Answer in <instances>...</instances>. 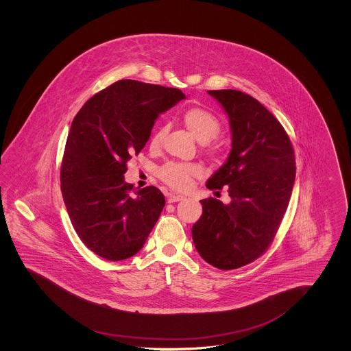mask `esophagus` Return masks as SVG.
Instances as JSON below:
<instances>
[{"instance_id": "34e87169", "label": "esophagus", "mask_w": 351, "mask_h": 351, "mask_svg": "<svg viewBox=\"0 0 351 351\" xmlns=\"http://www.w3.org/2000/svg\"><path fill=\"white\" fill-rule=\"evenodd\" d=\"M183 200H185V197L180 196V195H168L167 201L169 204H171V202H178V201Z\"/></svg>"}]
</instances>
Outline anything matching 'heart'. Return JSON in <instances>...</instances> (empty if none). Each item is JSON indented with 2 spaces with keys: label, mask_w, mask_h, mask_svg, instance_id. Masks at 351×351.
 Wrapping results in <instances>:
<instances>
[{
  "label": "heart",
  "mask_w": 351,
  "mask_h": 351,
  "mask_svg": "<svg viewBox=\"0 0 351 351\" xmlns=\"http://www.w3.org/2000/svg\"><path fill=\"white\" fill-rule=\"evenodd\" d=\"M182 119L191 135L199 142L205 143V151L209 155L216 156L221 152L217 143H206L210 139H213L219 133V129H221L219 119L212 112H209L205 108L195 106V108L186 109L183 113ZM165 134H166V126H160L152 135L151 145L154 147H158L162 143ZM201 175H202V169L200 166L193 163L171 162L159 169V178L167 184L169 188L175 191L189 189L193 183V179L200 178Z\"/></svg>",
  "instance_id": "obj_1"
}]
</instances>
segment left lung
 <instances>
[{"instance_id": "8db88e82", "label": "left lung", "mask_w": 351, "mask_h": 351, "mask_svg": "<svg viewBox=\"0 0 351 351\" xmlns=\"http://www.w3.org/2000/svg\"><path fill=\"white\" fill-rule=\"evenodd\" d=\"M208 93L229 117L232 151L206 188L228 185L232 201L201 200L192 238L205 262L234 269L258 259L272 243L295 184V151L282 123L250 95L234 89Z\"/></svg>"}]
</instances>
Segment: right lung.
Wrapping results in <instances>:
<instances>
[{"instance_id": "1", "label": "right lung", "mask_w": 351, "mask_h": 351, "mask_svg": "<svg viewBox=\"0 0 351 351\" xmlns=\"http://www.w3.org/2000/svg\"><path fill=\"white\" fill-rule=\"evenodd\" d=\"M183 92L119 80L96 93L73 118L60 168L68 216L84 245L108 261L141 250L166 200L156 186L125 183L132 155L150 138L155 119Z\"/></svg>"}]
</instances>
